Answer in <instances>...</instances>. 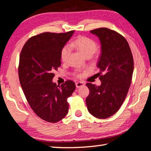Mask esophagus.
<instances>
[{"label":"esophagus","instance_id":"esophagus-1","mask_svg":"<svg viewBox=\"0 0 151 151\" xmlns=\"http://www.w3.org/2000/svg\"><path fill=\"white\" fill-rule=\"evenodd\" d=\"M85 83L84 82H77V83H76V88H80L81 86H85Z\"/></svg>","mask_w":151,"mask_h":151}]
</instances>
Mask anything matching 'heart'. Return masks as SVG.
Wrapping results in <instances>:
<instances>
[{
  "mask_svg": "<svg viewBox=\"0 0 151 151\" xmlns=\"http://www.w3.org/2000/svg\"><path fill=\"white\" fill-rule=\"evenodd\" d=\"M71 47L75 48L81 52L85 57H91L97 49L96 43L94 40L86 37H78L71 43ZM70 53V49L68 46H65L61 50L60 58L63 62L68 60ZM77 76H80V74H76Z\"/></svg>",
  "mask_w": 151,
  "mask_h": 151,
  "instance_id": "heart-1",
  "label": "heart"
}]
</instances>
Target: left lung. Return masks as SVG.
<instances>
[{"instance_id":"left-lung-1","label":"left lung","mask_w":151,"mask_h":151,"mask_svg":"<svg viewBox=\"0 0 151 151\" xmlns=\"http://www.w3.org/2000/svg\"><path fill=\"white\" fill-rule=\"evenodd\" d=\"M91 32L99 37L101 44L97 63L101 85L86 83L90 93L86 103L92 115L103 119L115 114L123 103L131 86L134 61L129 43L119 33L107 28Z\"/></svg>"}]
</instances>
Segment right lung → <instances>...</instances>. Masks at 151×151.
Wrapping results in <instances>:
<instances>
[{"label": "right lung", "instance_id": "right-lung-1", "mask_svg": "<svg viewBox=\"0 0 151 151\" xmlns=\"http://www.w3.org/2000/svg\"><path fill=\"white\" fill-rule=\"evenodd\" d=\"M43 32L32 37L20 52L19 76L30 106L45 121L57 122L67 114V99L75 84L66 81L60 86L53 83V73L61 65L60 52L74 33Z\"/></svg>", "mask_w": 151, "mask_h": 151}]
</instances>
